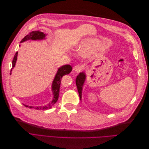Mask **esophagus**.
Returning a JSON list of instances; mask_svg holds the SVG:
<instances>
[{"label": "esophagus", "instance_id": "1", "mask_svg": "<svg viewBox=\"0 0 149 149\" xmlns=\"http://www.w3.org/2000/svg\"><path fill=\"white\" fill-rule=\"evenodd\" d=\"M73 70H74V72H76V73H79L83 70V67L81 66V65H76V66L74 67Z\"/></svg>", "mask_w": 149, "mask_h": 149}]
</instances>
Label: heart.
<instances>
[{
    "instance_id": "heart-1",
    "label": "heart",
    "mask_w": 149,
    "mask_h": 149,
    "mask_svg": "<svg viewBox=\"0 0 149 149\" xmlns=\"http://www.w3.org/2000/svg\"><path fill=\"white\" fill-rule=\"evenodd\" d=\"M97 42L93 39L83 41L77 48V51L81 56H87L93 53L97 47Z\"/></svg>"
}]
</instances>
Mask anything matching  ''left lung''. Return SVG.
<instances>
[{
    "label": "left lung",
    "instance_id": "1",
    "mask_svg": "<svg viewBox=\"0 0 149 149\" xmlns=\"http://www.w3.org/2000/svg\"><path fill=\"white\" fill-rule=\"evenodd\" d=\"M86 79V75L84 72L80 73L77 76V77L76 79V84L77 86V90H78V93L79 94L80 100H81L82 97V87L84 86V84L85 81Z\"/></svg>",
    "mask_w": 149,
    "mask_h": 149
}]
</instances>
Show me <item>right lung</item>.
<instances>
[{
	"mask_svg": "<svg viewBox=\"0 0 149 149\" xmlns=\"http://www.w3.org/2000/svg\"><path fill=\"white\" fill-rule=\"evenodd\" d=\"M45 36H46V34H44L43 32H41L40 31H33L32 32H30L29 34H28L26 36H25L22 39V40L20 41V42L22 43V42L26 41L28 40H36L45 39ZM17 52L16 53L15 57H14L12 62V68L11 70L10 74H11V71L13 68L15 67L16 65V62L17 58ZM72 67L70 65H63L61 67H59L58 68V72L54 77V79L52 84V90L53 91V97L52 101L50 102L47 105H44V106H39V107H32V106H30L29 107L30 109H34L36 110H47L48 109L52 108L54 105V104L58 100L59 95V88H60L62 77L64 75L69 74L71 72H72ZM24 105L26 107H28V105Z\"/></svg>",
	"mask_w": 149,
	"mask_h": 149,
	"instance_id": "1",
	"label": "right lung"
}]
</instances>
